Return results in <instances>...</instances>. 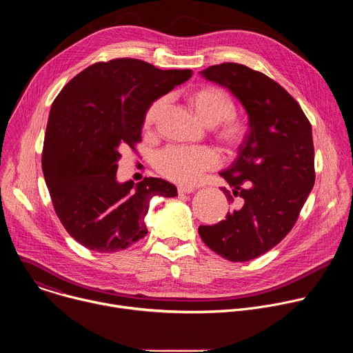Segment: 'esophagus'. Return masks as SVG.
Wrapping results in <instances>:
<instances>
[{"instance_id":"esophagus-1","label":"esophagus","mask_w":353,"mask_h":353,"mask_svg":"<svg viewBox=\"0 0 353 353\" xmlns=\"http://www.w3.org/2000/svg\"><path fill=\"white\" fill-rule=\"evenodd\" d=\"M177 191H179V194H191V192H194L195 191V188L194 187H179L177 188Z\"/></svg>"}]
</instances>
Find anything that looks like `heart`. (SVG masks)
I'll list each match as a JSON object with an SVG mask.
<instances>
[{
  "mask_svg": "<svg viewBox=\"0 0 353 353\" xmlns=\"http://www.w3.org/2000/svg\"><path fill=\"white\" fill-rule=\"evenodd\" d=\"M185 102L195 117L205 127H216L215 138L223 149H234L245 135V124L237 119L232 97L221 88L204 85L191 89L185 94ZM168 99L154 100L145 112L143 127L150 130L163 110ZM221 158L208 148L169 146L157 155L155 166L161 174L183 185H191L201 180L207 172L219 166Z\"/></svg>",
  "mask_w": 353,
  "mask_h": 353,
  "instance_id": "obj_1",
  "label": "heart"
}]
</instances>
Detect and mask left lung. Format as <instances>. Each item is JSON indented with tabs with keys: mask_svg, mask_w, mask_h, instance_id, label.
<instances>
[{
	"mask_svg": "<svg viewBox=\"0 0 353 353\" xmlns=\"http://www.w3.org/2000/svg\"><path fill=\"white\" fill-rule=\"evenodd\" d=\"M199 74L239 100L248 131L237 158L219 173L243 205L216 225L199 226L198 233L221 257L250 261L292 230L314 185L312 125L296 100L263 72L223 63ZM222 191L233 201L229 190Z\"/></svg>",
	"mask_w": 353,
	"mask_h": 353,
	"instance_id": "1",
	"label": "left lung"
}]
</instances>
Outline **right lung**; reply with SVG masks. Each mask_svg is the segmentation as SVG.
<instances>
[{
	"label": "right lung",
	"mask_w": 353,
	"mask_h": 353,
	"mask_svg": "<svg viewBox=\"0 0 353 353\" xmlns=\"http://www.w3.org/2000/svg\"><path fill=\"white\" fill-rule=\"evenodd\" d=\"M191 70H159L135 59L96 63L74 77L50 110L41 169L54 211L83 247L116 253L142 239L154 196H176L155 177L117 181L121 150L141 141L149 105Z\"/></svg>",
	"instance_id": "obj_1"
}]
</instances>
